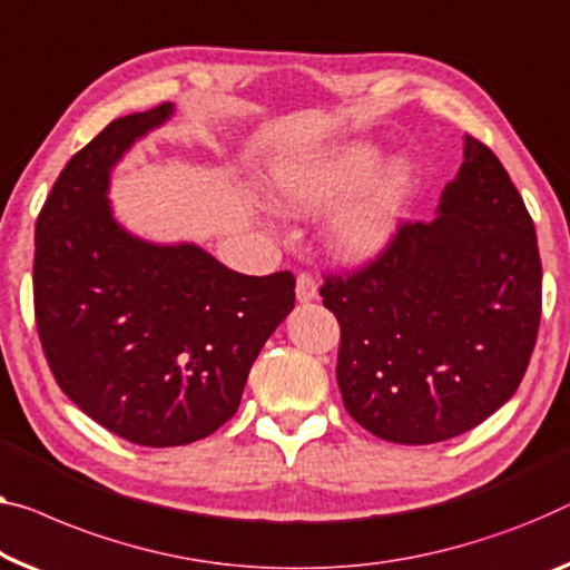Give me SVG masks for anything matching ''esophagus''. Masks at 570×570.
Wrapping results in <instances>:
<instances>
[{
  "mask_svg": "<svg viewBox=\"0 0 570 570\" xmlns=\"http://www.w3.org/2000/svg\"><path fill=\"white\" fill-rule=\"evenodd\" d=\"M314 299H317V282L309 274H299L296 276V302L309 304Z\"/></svg>",
  "mask_w": 570,
  "mask_h": 570,
  "instance_id": "esophagus-1",
  "label": "esophagus"
}]
</instances>
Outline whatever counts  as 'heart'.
<instances>
[{"label":"heart","instance_id":"b5f03b06","mask_svg":"<svg viewBox=\"0 0 570 570\" xmlns=\"http://www.w3.org/2000/svg\"><path fill=\"white\" fill-rule=\"evenodd\" d=\"M376 166L379 150L363 142L286 160L271 174V197L286 215H312L360 189ZM410 186L412 166L394 158L351 202L335 209L325 230L335 256L353 263L381 256L402 223Z\"/></svg>","mask_w":570,"mask_h":570}]
</instances>
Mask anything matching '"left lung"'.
<instances>
[{
	"label": "left lung",
	"mask_w": 570,
	"mask_h": 570,
	"mask_svg": "<svg viewBox=\"0 0 570 570\" xmlns=\"http://www.w3.org/2000/svg\"><path fill=\"white\" fill-rule=\"evenodd\" d=\"M320 294L345 410L371 435L430 445L491 417L528 371L542 304L534 225L502 160L465 135L438 217Z\"/></svg>",
	"instance_id": "left-lung-1"
}]
</instances>
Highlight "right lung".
<instances>
[{
    "instance_id": "add662e5",
    "label": "right lung",
    "mask_w": 570,
    "mask_h": 570,
    "mask_svg": "<svg viewBox=\"0 0 570 570\" xmlns=\"http://www.w3.org/2000/svg\"><path fill=\"white\" fill-rule=\"evenodd\" d=\"M171 101L109 122L68 160L36 225L32 294L63 394L146 448L202 440L233 417L253 361L294 309V276H245L194 243H150L115 219L109 181Z\"/></svg>"
}]
</instances>
